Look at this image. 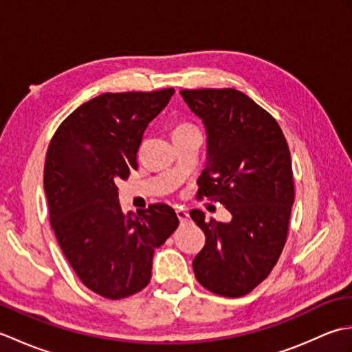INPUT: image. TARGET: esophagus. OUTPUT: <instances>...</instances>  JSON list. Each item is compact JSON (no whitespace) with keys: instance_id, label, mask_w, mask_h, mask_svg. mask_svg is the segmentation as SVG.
Instances as JSON below:
<instances>
[{"instance_id":"esophagus-1","label":"esophagus","mask_w":352,"mask_h":352,"mask_svg":"<svg viewBox=\"0 0 352 352\" xmlns=\"http://www.w3.org/2000/svg\"><path fill=\"white\" fill-rule=\"evenodd\" d=\"M175 213H177V218H178V221H180L182 226L189 221V213L186 212V210H182V208H178V210H175Z\"/></svg>"}]
</instances>
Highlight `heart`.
Listing matches in <instances>:
<instances>
[{
    "mask_svg": "<svg viewBox=\"0 0 352 352\" xmlns=\"http://www.w3.org/2000/svg\"><path fill=\"white\" fill-rule=\"evenodd\" d=\"M197 131H199V130L192 122L178 121L172 125L170 134H172V138H177V136H182V134H189V133H197Z\"/></svg>",
    "mask_w": 352,
    "mask_h": 352,
    "instance_id": "obj_1",
    "label": "heart"
}]
</instances>
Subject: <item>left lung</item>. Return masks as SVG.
<instances>
[{
	"mask_svg": "<svg viewBox=\"0 0 352 352\" xmlns=\"http://www.w3.org/2000/svg\"><path fill=\"white\" fill-rule=\"evenodd\" d=\"M183 100L208 134L207 168L198 199L226 206L231 222L190 218L206 245L193 258L201 286L239 298L257 287L278 261L287 241L294 172L286 138L275 118L236 89H183Z\"/></svg>",
	"mask_w": 352,
	"mask_h": 352,
	"instance_id": "1",
	"label": "left lung"
}]
</instances>
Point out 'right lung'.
<instances>
[{
	"mask_svg": "<svg viewBox=\"0 0 352 352\" xmlns=\"http://www.w3.org/2000/svg\"><path fill=\"white\" fill-rule=\"evenodd\" d=\"M174 94H102L74 110L50 142L43 188L51 227L80 281L107 300L148 286L155 248L180 223L162 203L125 214L116 186L138 169L146 126Z\"/></svg>",
	"mask_w": 352,
	"mask_h": 352,
	"instance_id": "1",
	"label": "right lung"
}]
</instances>
